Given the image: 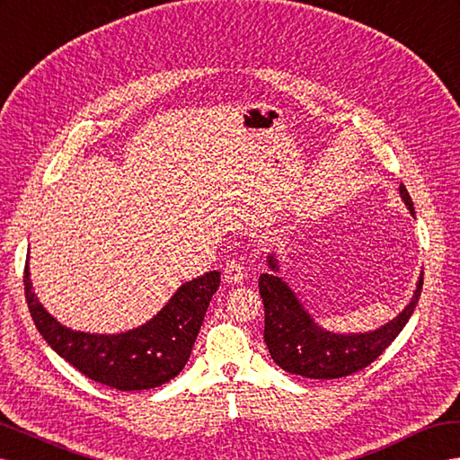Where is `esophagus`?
<instances>
[{
    "label": "esophagus",
    "instance_id": "obj_1",
    "mask_svg": "<svg viewBox=\"0 0 460 460\" xmlns=\"http://www.w3.org/2000/svg\"><path fill=\"white\" fill-rule=\"evenodd\" d=\"M223 278H226L227 284H241L244 279V266L237 261H231L226 266V272H223Z\"/></svg>",
    "mask_w": 460,
    "mask_h": 460
}]
</instances>
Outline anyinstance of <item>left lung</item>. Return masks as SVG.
Wrapping results in <instances>:
<instances>
[{
  "label": "left lung",
  "mask_w": 460,
  "mask_h": 460,
  "mask_svg": "<svg viewBox=\"0 0 460 460\" xmlns=\"http://www.w3.org/2000/svg\"><path fill=\"white\" fill-rule=\"evenodd\" d=\"M398 190L410 214L414 216V204L404 184H400ZM268 268L272 272L262 274L258 279L264 303V342L281 369L307 379H340L367 367L406 326L423 286L421 272L414 296L402 313L376 331L338 334L314 323L296 291L278 276L279 261L276 252L268 256Z\"/></svg>",
  "instance_id": "1"
}]
</instances>
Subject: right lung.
<instances>
[{"instance_id": "1", "label": "right lung", "mask_w": 460, "mask_h": 460, "mask_svg": "<svg viewBox=\"0 0 460 460\" xmlns=\"http://www.w3.org/2000/svg\"><path fill=\"white\" fill-rule=\"evenodd\" d=\"M219 272L186 281L151 321L120 334L72 331L42 307L25 264V297L37 331L77 371L116 391H147L182 371L219 288Z\"/></svg>"}]
</instances>
